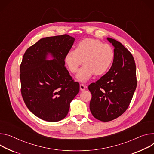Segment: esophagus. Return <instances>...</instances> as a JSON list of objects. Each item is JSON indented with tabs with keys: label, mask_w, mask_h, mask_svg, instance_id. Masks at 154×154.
I'll return each mask as SVG.
<instances>
[{
	"label": "esophagus",
	"mask_w": 154,
	"mask_h": 154,
	"mask_svg": "<svg viewBox=\"0 0 154 154\" xmlns=\"http://www.w3.org/2000/svg\"><path fill=\"white\" fill-rule=\"evenodd\" d=\"M86 88V87L85 86L84 84H83V83H80V89L81 91H83L85 90Z\"/></svg>",
	"instance_id": "esophagus-1"
}]
</instances>
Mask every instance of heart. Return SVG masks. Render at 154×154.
<instances>
[{
  "instance_id": "1",
  "label": "heart",
  "mask_w": 154,
  "mask_h": 154,
  "mask_svg": "<svg viewBox=\"0 0 154 154\" xmlns=\"http://www.w3.org/2000/svg\"><path fill=\"white\" fill-rule=\"evenodd\" d=\"M115 58V51L109 44L101 41L85 38L77 44L75 51H70L65 56L64 61L68 69L75 74L82 64L77 78L81 82L88 80L94 74L96 76L104 74L111 67Z\"/></svg>"
}]
</instances>
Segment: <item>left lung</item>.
<instances>
[{
    "mask_svg": "<svg viewBox=\"0 0 154 154\" xmlns=\"http://www.w3.org/2000/svg\"><path fill=\"white\" fill-rule=\"evenodd\" d=\"M114 47L115 58L109 71L91 83L90 111L94 118L109 122L128 109L137 86L136 64L132 54L119 41L107 38Z\"/></svg>",
    "mask_w": 154,
    "mask_h": 154,
    "instance_id": "1",
    "label": "left lung"
}]
</instances>
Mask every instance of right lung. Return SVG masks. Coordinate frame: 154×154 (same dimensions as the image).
I'll return each mask as SVG.
<instances>
[{
  "label": "right lung",
  "instance_id": "right-lung-1",
  "mask_svg": "<svg viewBox=\"0 0 154 154\" xmlns=\"http://www.w3.org/2000/svg\"><path fill=\"white\" fill-rule=\"evenodd\" d=\"M75 39L67 34L39 40L27 49L20 65L21 93L28 109L47 122H58L67 114L80 85L64 66L66 54ZM50 53L54 59L46 60Z\"/></svg>",
  "mask_w": 154,
  "mask_h": 154
}]
</instances>
